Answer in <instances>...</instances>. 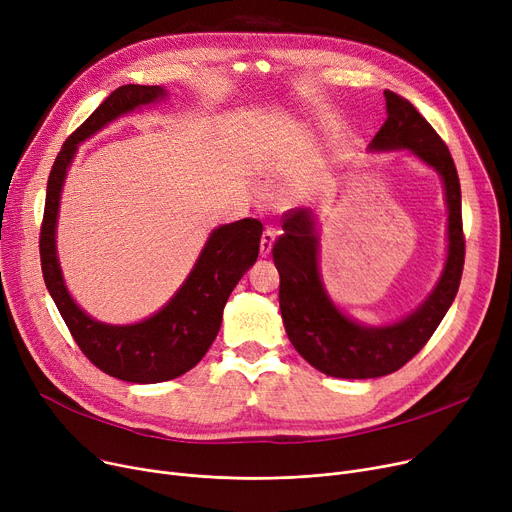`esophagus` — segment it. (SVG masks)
Returning a JSON list of instances; mask_svg holds the SVG:
<instances>
[{"label": "esophagus", "mask_w": 512, "mask_h": 512, "mask_svg": "<svg viewBox=\"0 0 512 512\" xmlns=\"http://www.w3.org/2000/svg\"><path fill=\"white\" fill-rule=\"evenodd\" d=\"M274 240H276V232H274L272 228L263 230V234H261V242H259V253H261V257H267V255L272 253V249H274Z\"/></svg>", "instance_id": "esophagus-1"}]
</instances>
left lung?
<instances>
[{"mask_svg":"<svg viewBox=\"0 0 512 512\" xmlns=\"http://www.w3.org/2000/svg\"><path fill=\"white\" fill-rule=\"evenodd\" d=\"M384 97L388 118L369 143V151L407 149L425 166L434 168L444 184L448 251L436 288L396 324L363 326L334 305L321 280L319 234L311 209L284 213V234L272 251L280 272V311L288 340L309 365L344 380L382 378L409 363L450 309L465 263L461 182L452 155L411 101L392 91H384Z\"/></svg>","mask_w":512,"mask_h":512,"instance_id":"obj_1","label":"left lung"}]
</instances>
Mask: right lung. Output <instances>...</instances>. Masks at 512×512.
Masks as SVG:
<instances>
[{"instance_id": "1", "label": "right lung", "mask_w": 512, "mask_h": 512, "mask_svg": "<svg viewBox=\"0 0 512 512\" xmlns=\"http://www.w3.org/2000/svg\"><path fill=\"white\" fill-rule=\"evenodd\" d=\"M166 97L168 91L157 85L118 87L70 134L49 172L39 236L45 286L78 348L103 373L130 384L174 380L205 357L220 332L230 292L257 261L263 232V224L253 218L215 228L174 297L157 313L137 324H103L74 303L62 276L56 228L64 180L76 149L116 118Z\"/></svg>"}]
</instances>
